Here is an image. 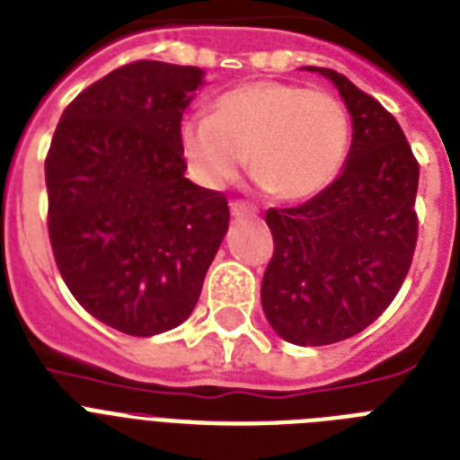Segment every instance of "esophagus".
Returning <instances> with one entry per match:
<instances>
[{"label":"esophagus","mask_w":460,"mask_h":460,"mask_svg":"<svg viewBox=\"0 0 460 460\" xmlns=\"http://www.w3.org/2000/svg\"><path fill=\"white\" fill-rule=\"evenodd\" d=\"M231 217H234V219L257 217V210L250 203H243V200H234V203H231Z\"/></svg>","instance_id":"esophagus-1"}]
</instances>
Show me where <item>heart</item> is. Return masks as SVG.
Returning <instances> with one entry per match:
<instances>
[{
	"label": "heart",
	"instance_id": "heart-1",
	"mask_svg": "<svg viewBox=\"0 0 460 460\" xmlns=\"http://www.w3.org/2000/svg\"><path fill=\"white\" fill-rule=\"evenodd\" d=\"M179 148L198 184L219 191L250 174L286 203L319 196L349 151V113L323 89L286 82H250L224 92L212 115H189L179 125Z\"/></svg>",
	"mask_w": 460,
	"mask_h": 460
}]
</instances>
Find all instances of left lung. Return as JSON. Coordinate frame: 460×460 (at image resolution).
Here are the masks:
<instances>
[{"label": "left lung", "mask_w": 460, "mask_h": 460, "mask_svg": "<svg viewBox=\"0 0 460 460\" xmlns=\"http://www.w3.org/2000/svg\"><path fill=\"white\" fill-rule=\"evenodd\" d=\"M302 70L333 82L352 118V146L319 196L267 212L274 257L260 295L276 333L319 347L361 333L402 288L418 236V163L373 96L331 68Z\"/></svg>", "instance_id": "8db88e82"}]
</instances>
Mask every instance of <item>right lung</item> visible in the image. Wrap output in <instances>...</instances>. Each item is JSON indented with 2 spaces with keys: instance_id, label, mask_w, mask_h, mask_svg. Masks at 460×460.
Returning a JSON list of instances; mask_svg holds the SVG:
<instances>
[{
  "instance_id": "obj_1",
  "label": "right lung",
  "mask_w": 460,
  "mask_h": 460,
  "mask_svg": "<svg viewBox=\"0 0 460 460\" xmlns=\"http://www.w3.org/2000/svg\"><path fill=\"white\" fill-rule=\"evenodd\" d=\"M205 70L137 61L70 103L44 177L49 238L73 297L127 335L165 333L196 307L229 205L184 177L181 115Z\"/></svg>"
}]
</instances>
